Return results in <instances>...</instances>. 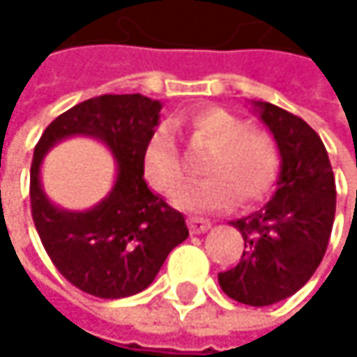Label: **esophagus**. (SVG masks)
<instances>
[{
  "label": "esophagus",
  "mask_w": 357,
  "mask_h": 357,
  "mask_svg": "<svg viewBox=\"0 0 357 357\" xmlns=\"http://www.w3.org/2000/svg\"><path fill=\"white\" fill-rule=\"evenodd\" d=\"M188 227H190V233H195V236H199V233H205L210 227H212V222L210 220H203V218H188Z\"/></svg>",
  "instance_id": "esophagus-1"
}]
</instances>
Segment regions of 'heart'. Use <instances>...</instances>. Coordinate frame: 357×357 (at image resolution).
Returning a JSON list of instances; mask_svg holds the SVG:
<instances>
[{
	"instance_id": "heart-1",
	"label": "heart",
	"mask_w": 357,
	"mask_h": 357,
	"mask_svg": "<svg viewBox=\"0 0 357 357\" xmlns=\"http://www.w3.org/2000/svg\"><path fill=\"white\" fill-rule=\"evenodd\" d=\"M195 139L214 147L201 173L208 177L188 186L177 203L190 212H218L236 201L252 203L261 199L276 177L278 156L272 139L250 130L246 119L220 107H205L188 119ZM143 169L149 184L162 195L182 188L186 173L175 137L167 126H158L143 147Z\"/></svg>"
}]
</instances>
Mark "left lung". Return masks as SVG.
Listing matches in <instances>:
<instances>
[{
  "label": "left lung",
  "mask_w": 357,
  "mask_h": 357,
  "mask_svg": "<svg viewBox=\"0 0 357 357\" xmlns=\"http://www.w3.org/2000/svg\"><path fill=\"white\" fill-rule=\"evenodd\" d=\"M250 105L276 141L280 171L264 208L231 220L246 250L218 282L236 302L270 306L300 291L319 268L334 225L336 184L326 145L304 119L270 102Z\"/></svg>",
  "instance_id": "1"
}]
</instances>
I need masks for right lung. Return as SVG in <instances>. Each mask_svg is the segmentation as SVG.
I'll list each match as a JSON object with an SVG mask.
<instances>
[{"instance_id": "add662e5", "label": "right lung", "mask_w": 357, "mask_h": 357, "mask_svg": "<svg viewBox=\"0 0 357 357\" xmlns=\"http://www.w3.org/2000/svg\"><path fill=\"white\" fill-rule=\"evenodd\" d=\"M158 100L141 93H105L55 117L33 149L31 216L51 261L81 291L117 300L154 282L169 252L188 238L184 216L143 180V147L160 124ZM73 136L100 140L116 158V182L87 211H63L44 192L42 160Z\"/></svg>"}]
</instances>
